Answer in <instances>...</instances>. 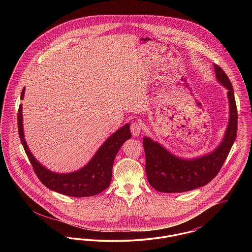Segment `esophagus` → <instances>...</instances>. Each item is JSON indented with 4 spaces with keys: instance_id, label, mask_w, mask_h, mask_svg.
<instances>
[{
    "instance_id": "esophagus-1",
    "label": "esophagus",
    "mask_w": 252,
    "mask_h": 252,
    "mask_svg": "<svg viewBox=\"0 0 252 252\" xmlns=\"http://www.w3.org/2000/svg\"><path fill=\"white\" fill-rule=\"evenodd\" d=\"M142 130V126L139 122H133L130 126V131H131L132 136L137 137L140 135Z\"/></svg>"
}]
</instances>
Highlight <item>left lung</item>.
I'll use <instances>...</instances> for the list:
<instances>
[{
    "mask_svg": "<svg viewBox=\"0 0 252 252\" xmlns=\"http://www.w3.org/2000/svg\"><path fill=\"white\" fill-rule=\"evenodd\" d=\"M217 80L228 89L229 122L221 144L209 155L183 159L172 155L157 142L144 137L145 172L149 184L158 192H188L208 184L224 164L237 135V108L228 75L215 64Z\"/></svg>",
    "mask_w": 252,
    "mask_h": 252,
    "instance_id": "8db88e82",
    "label": "left lung"
}]
</instances>
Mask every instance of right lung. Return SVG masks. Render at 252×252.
Wrapping results in <instances>:
<instances>
[{
	"label": "right lung",
	"mask_w": 252,
	"mask_h": 252,
	"mask_svg": "<svg viewBox=\"0 0 252 252\" xmlns=\"http://www.w3.org/2000/svg\"><path fill=\"white\" fill-rule=\"evenodd\" d=\"M24 88L21 99H24ZM22 108L21 105L18 111L19 136L36 177L47 188L73 197L95 195L108 188L111 181L112 166L116 154L123 144L131 138L129 124L113 133L82 169L70 174H57L43 167L28 149L24 137Z\"/></svg>",
	"instance_id": "add662e5"
}]
</instances>
